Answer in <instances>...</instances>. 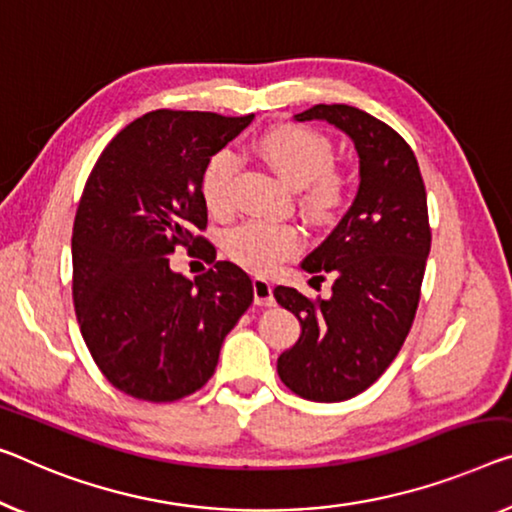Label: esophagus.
<instances>
[{"mask_svg": "<svg viewBox=\"0 0 512 512\" xmlns=\"http://www.w3.org/2000/svg\"><path fill=\"white\" fill-rule=\"evenodd\" d=\"M253 296L257 305H273L276 299H273V285L266 278H253Z\"/></svg>", "mask_w": 512, "mask_h": 512, "instance_id": "obj_1", "label": "esophagus"}]
</instances>
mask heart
<instances>
[{"mask_svg":"<svg viewBox=\"0 0 512 512\" xmlns=\"http://www.w3.org/2000/svg\"><path fill=\"white\" fill-rule=\"evenodd\" d=\"M257 154L278 177L299 188L301 209L312 220H329L347 200V179L331 167L333 149L324 135L303 126H280L257 140ZM236 158L218 151L202 172V200L213 216L232 207ZM225 250L243 269L266 273L299 253L303 236L294 225L243 223L225 234Z\"/></svg>","mask_w":512,"mask_h":512,"instance_id":"obj_1","label":"heart"}]
</instances>
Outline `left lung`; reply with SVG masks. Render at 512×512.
I'll use <instances>...</instances> for the list:
<instances>
[{"label":"left lung","mask_w":512,"mask_h":512,"mask_svg":"<svg viewBox=\"0 0 512 512\" xmlns=\"http://www.w3.org/2000/svg\"><path fill=\"white\" fill-rule=\"evenodd\" d=\"M294 119L326 121L345 133L361 181L335 230L301 262L308 273H331L329 299L273 289L301 322L296 345L278 356V375L305 400L342 402L384 375L414 322L430 255L427 195L414 151L372 114L315 105Z\"/></svg>","instance_id":"left-lung-1"}]
</instances>
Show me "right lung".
Returning <instances> with one entry per match:
<instances>
[{
	"instance_id": "1",
	"label": "right lung",
	"mask_w": 512,
	"mask_h": 512,
	"mask_svg": "<svg viewBox=\"0 0 512 512\" xmlns=\"http://www.w3.org/2000/svg\"><path fill=\"white\" fill-rule=\"evenodd\" d=\"M255 114L156 110L128 124L91 170L73 225V303L91 358L114 388L172 402L211 379L253 282L195 230L207 227L202 172ZM177 245L214 266L171 271Z\"/></svg>"
}]
</instances>
